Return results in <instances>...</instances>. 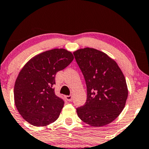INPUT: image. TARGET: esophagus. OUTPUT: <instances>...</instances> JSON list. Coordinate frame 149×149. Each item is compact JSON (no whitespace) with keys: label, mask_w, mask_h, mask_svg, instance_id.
Listing matches in <instances>:
<instances>
[{"label":"esophagus","mask_w":149,"mask_h":149,"mask_svg":"<svg viewBox=\"0 0 149 149\" xmlns=\"http://www.w3.org/2000/svg\"><path fill=\"white\" fill-rule=\"evenodd\" d=\"M65 98H66V100H67V101H69V102L72 101V99H73L72 96H71V95H69V96H66Z\"/></svg>","instance_id":"obj_1"}]
</instances>
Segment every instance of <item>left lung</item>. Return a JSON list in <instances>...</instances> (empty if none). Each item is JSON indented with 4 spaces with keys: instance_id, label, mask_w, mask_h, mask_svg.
Wrapping results in <instances>:
<instances>
[{
    "instance_id": "8db88e82",
    "label": "left lung",
    "mask_w": 149,
    "mask_h": 149,
    "mask_svg": "<svg viewBox=\"0 0 149 149\" xmlns=\"http://www.w3.org/2000/svg\"><path fill=\"white\" fill-rule=\"evenodd\" d=\"M87 85V101L76 108L78 117L92 126H105L124 108L128 87L116 62L98 50L85 48L73 53Z\"/></svg>"
}]
</instances>
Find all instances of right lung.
I'll use <instances>...</instances> for the list:
<instances>
[{"mask_svg":"<svg viewBox=\"0 0 149 149\" xmlns=\"http://www.w3.org/2000/svg\"><path fill=\"white\" fill-rule=\"evenodd\" d=\"M73 60L71 52L55 48L36 55L21 69L14 85V102L30 124L45 126L59 117L64 102L55 95V75Z\"/></svg>","mask_w":149,"mask_h":149,"instance_id":"right-lung-1","label":"right lung"}]
</instances>
